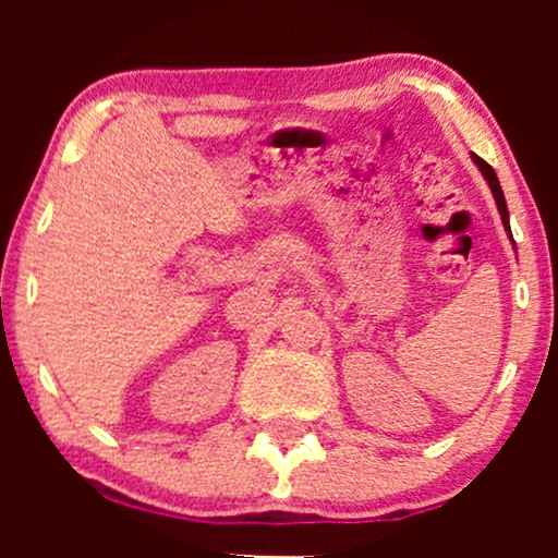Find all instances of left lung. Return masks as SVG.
I'll use <instances>...</instances> for the list:
<instances>
[{
    "label": "left lung",
    "mask_w": 558,
    "mask_h": 558,
    "mask_svg": "<svg viewBox=\"0 0 558 558\" xmlns=\"http://www.w3.org/2000/svg\"><path fill=\"white\" fill-rule=\"evenodd\" d=\"M475 159V165L480 170H483V175H485V181L490 183V191H493V196H496V204H498V213H501V220H504V226H506V230H509V209H506V198H504V191H501V185H498V178H496V172H493V168L488 162H483V159L480 157H472ZM509 235H511V230H509Z\"/></svg>",
    "instance_id": "left-lung-1"
}]
</instances>
